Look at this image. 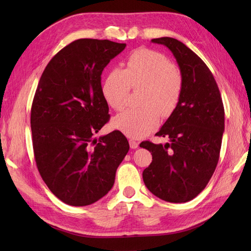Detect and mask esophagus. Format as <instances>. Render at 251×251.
I'll list each match as a JSON object with an SVG mask.
<instances>
[{
  "label": "esophagus",
  "instance_id": "obj_1",
  "mask_svg": "<svg viewBox=\"0 0 251 251\" xmlns=\"http://www.w3.org/2000/svg\"><path fill=\"white\" fill-rule=\"evenodd\" d=\"M130 147H131V149L135 150L139 147V143L136 142L135 140H130Z\"/></svg>",
  "mask_w": 251,
  "mask_h": 251
}]
</instances>
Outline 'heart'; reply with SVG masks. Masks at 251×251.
Masks as SVG:
<instances>
[{
    "instance_id": "obj_1",
    "label": "heart",
    "mask_w": 251,
    "mask_h": 251,
    "mask_svg": "<svg viewBox=\"0 0 251 251\" xmlns=\"http://www.w3.org/2000/svg\"><path fill=\"white\" fill-rule=\"evenodd\" d=\"M132 87H143V105L119 114L113 119V126L127 137L141 138L157 126L159 117L168 118L177 109L182 79L162 53L142 48L127 57L125 70L114 69L105 78L102 91L110 107L125 109Z\"/></svg>"
}]
</instances>
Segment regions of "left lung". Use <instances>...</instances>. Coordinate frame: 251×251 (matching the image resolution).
<instances>
[{
    "mask_svg": "<svg viewBox=\"0 0 251 251\" xmlns=\"http://www.w3.org/2000/svg\"><path fill=\"white\" fill-rule=\"evenodd\" d=\"M151 42L172 51L181 73L182 93L177 109L156 134L169 141L140 143L153 156L142 178L158 198L183 203L203 191L216 170L224 132V107L214 75L194 51L173 37Z\"/></svg>",
    "mask_w": 251,
    "mask_h": 251,
    "instance_id": "obj_1",
    "label": "left lung"
}]
</instances>
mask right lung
I'll use <instances>...</instances> for the list:
<instances>
[{
    "label": "right lung",
    "instance_id": "add662e5",
    "mask_svg": "<svg viewBox=\"0 0 251 251\" xmlns=\"http://www.w3.org/2000/svg\"><path fill=\"white\" fill-rule=\"evenodd\" d=\"M126 46L74 41L52 57L37 85L30 117L36 166L68 205L86 206L107 195L130 149L119 131L94 137L110 118L102 71Z\"/></svg>",
    "mask_w": 251,
    "mask_h": 251
}]
</instances>
